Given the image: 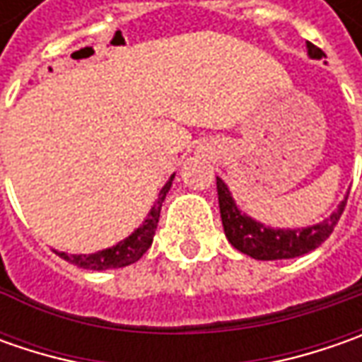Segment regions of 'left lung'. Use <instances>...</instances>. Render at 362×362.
I'll list each match as a JSON object with an SVG mask.
<instances>
[{
    "mask_svg": "<svg viewBox=\"0 0 362 362\" xmlns=\"http://www.w3.org/2000/svg\"><path fill=\"white\" fill-rule=\"evenodd\" d=\"M306 48L313 60L327 58V54L310 42H306ZM217 199H219V214H221L226 238L235 250L254 259H288L313 252L327 240L341 219L349 195H344V199L339 203V207L330 214V217L322 219L320 223L298 228V230H278L259 223L254 217L245 216L233 202L228 185L219 177H217Z\"/></svg>",
    "mask_w": 362,
    "mask_h": 362,
    "instance_id": "obj_1",
    "label": "left lung"
}]
</instances>
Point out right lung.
Segmentation results:
<instances>
[{
    "instance_id": "add662e5",
    "label": "right lung",
    "mask_w": 362,
    "mask_h": 362,
    "mask_svg": "<svg viewBox=\"0 0 362 362\" xmlns=\"http://www.w3.org/2000/svg\"><path fill=\"white\" fill-rule=\"evenodd\" d=\"M173 179L175 175H171V179L163 185V189L159 191V197H157L155 205L151 207L143 226H139L122 242L112 245V247L100 250L96 254H66V252H56V254L66 262L78 266V268H84V270H112V268H124V266H131L134 262H139L153 243L157 223H159L160 207H163V202H165L169 189L173 185Z\"/></svg>"
}]
</instances>
